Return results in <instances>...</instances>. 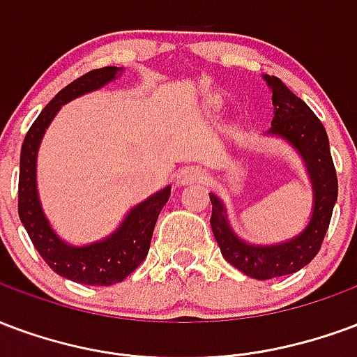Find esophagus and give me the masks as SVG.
I'll list each match as a JSON object with an SVG mask.
<instances>
[{"label": "esophagus", "mask_w": 357, "mask_h": 357, "mask_svg": "<svg viewBox=\"0 0 357 357\" xmlns=\"http://www.w3.org/2000/svg\"><path fill=\"white\" fill-rule=\"evenodd\" d=\"M204 178H205L204 169L196 167V165H190V167H184L178 171V175H176V184L186 186V184H192V182H202Z\"/></svg>", "instance_id": "34e87169"}]
</instances>
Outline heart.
I'll use <instances>...</instances> for the list:
<instances>
[{"label":"heart","instance_id":"b5f03b06","mask_svg":"<svg viewBox=\"0 0 357 357\" xmlns=\"http://www.w3.org/2000/svg\"><path fill=\"white\" fill-rule=\"evenodd\" d=\"M211 106H213V108H218V102L217 100H211Z\"/></svg>","mask_w":357,"mask_h":357}]
</instances>
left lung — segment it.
Returning <instances> with one entry per match:
<instances>
[{
  "label": "left lung",
  "instance_id": "left-lung-1",
  "mask_svg": "<svg viewBox=\"0 0 357 357\" xmlns=\"http://www.w3.org/2000/svg\"><path fill=\"white\" fill-rule=\"evenodd\" d=\"M272 91L274 119L264 137L283 140L303 160L312 184V211L308 225L301 232L278 243H249L234 232L225 202L209 192L213 215L211 228L220 253L232 266L255 280H272L295 274L314 259L321 247L337 204L339 184L331 160L329 139L321 121L304 100L289 91L275 75H262Z\"/></svg>",
  "mask_w": 357,
  "mask_h": 357
}]
</instances>
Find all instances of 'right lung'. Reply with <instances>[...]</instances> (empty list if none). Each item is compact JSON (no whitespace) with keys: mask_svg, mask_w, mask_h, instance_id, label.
Here are the masks:
<instances>
[{"mask_svg":"<svg viewBox=\"0 0 357 357\" xmlns=\"http://www.w3.org/2000/svg\"><path fill=\"white\" fill-rule=\"evenodd\" d=\"M123 74V68L106 66V68L87 72L75 82L56 93L51 102L41 110L26 135L20 150V175H18V217L38 249L41 259L53 268L54 272L66 280L83 285H114L123 282L140 262L146 259L153 226L160 217L163 205L171 196V186L153 192L152 196L132 205L123 220L106 238L91 243L74 245L54 232L49 222L40 192H38V152L45 131L61 112L64 104L77 96L102 89L104 85L116 82Z\"/></svg>","mask_w":357,"mask_h":357,"instance_id":"right-lung-1","label":"right lung"}]
</instances>
